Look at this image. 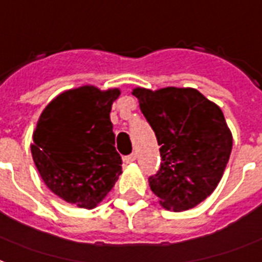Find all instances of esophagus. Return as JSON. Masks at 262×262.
Here are the masks:
<instances>
[{"label":"esophagus","mask_w":262,"mask_h":262,"mask_svg":"<svg viewBox=\"0 0 262 262\" xmlns=\"http://www.w3.org/2000/svg\"><path fill=\"white\" fill-rule=\"evenodd\" d=\"M137 158L136 154H130V156H126L125 158H123V161H125L126 164H130V162H135Z\"/></svg>","instance_id":"obj_1"}]
</instances>
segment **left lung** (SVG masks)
<instances>
[{
    "label": "left lung",
    "instance_id": "8db88e82",
    "mask_svg": "<svg viewBox=\"0 0 262 262\" xmlns=\"http://www.w3.org/2000/svg\"><path fill=\"white\" fill-rule=\"evenodd\" d=\"M162 158L150 189L169 211H186L204 201L224 175L232 133L221 108L190 87L133 89Z\"/></svg>",
    "mask_w": 262,
    "mask_h": 262
}]
</instances>
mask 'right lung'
<instances>
[{"label":"right lung","mask_w":262,"mask_h":262,"mask_svg":"<svg viewBox=\"0 0 262 262\" xmlns=\"http://www.w3.org/2000/svg\"><path fill=\"white\" fill-rule=\"evenodd\" d=\"M119 94V89H71L38 118L30 144L33 161L48 189L67 203L92 210L122 173L110 118Z\"/></svg>","instance_id":"right-lung-1"}]
</instances>
